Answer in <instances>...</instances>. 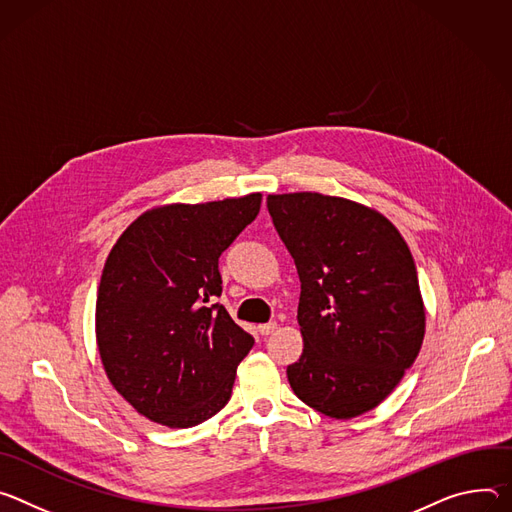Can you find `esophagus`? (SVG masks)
I'll return each mask as SVG.
<instances>
[{
  "label": "esophagus",
  "instance_id": "esophagus-1",
  "mask_svg": "<svg viewBox=\"0 0 512 512\" xmlns=\"http://www.w3.org/2000/svg\"><path fill=\"white\" fill-rule=\"evenodd\" d=\"M274 329H276V323H274V321H268V323L258 325V331H260L262 335H270V333H274Z\"/></svg>",
  "mask_w": 512,
  "mask_h": 512
}]
</instances>
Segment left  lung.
I'll use <instances>...</instances> for the list:
<instances>
[{
	"instance_id": "obj_1",
	"label": "left lung",
	"mask_w": 512,
	"mask_h": 512,
	"mask_svg": "<svg viewBox=\"0 0 512 512\" xmlns=\"http://www.w3.org/2000/svg\"><path fill=\"white\" fill-rule=\"evenodd\" d=\"M301 278L303 354L287 368L311 409L352 419L401 382L421 350L425 307L411 250L378 211L321 193L268 195Z\"/></svg>"
}]
</instances>
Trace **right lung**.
<instances>
[{"instance_id":"obj_1","label":"right lung","mask_w":512,"mask_h":512,"mask_svg":"<svg viewBox=\"0 0 512 512\" xmlns=\"http://www.w3.org/2000/svg\"><path fill=\"white\" fill-rule=\"evenodd\" d=\"M260 193L142 213L111 248L95 305L109 382L146 419L185 429L219 413L254 346L215 303L219 256L260 211Z\"/></svg>"}]
</instances>
